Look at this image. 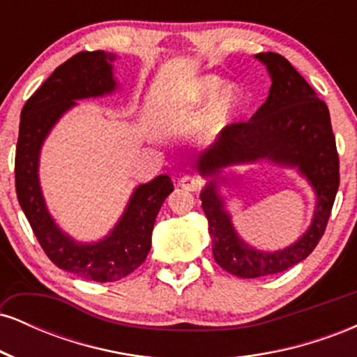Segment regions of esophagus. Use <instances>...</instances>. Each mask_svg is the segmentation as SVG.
Instances as JSON below:
<instances>
[{
    "instance_id": "34e87169",
    "label": "esophagus",
    "mask_w": 357,
    "mask_h": 357,
    "mask_svg": "<svg viewBox=\"0 0 357 357\" xmlns=\"http://www.w3.org/2000/svg\"><path fill=\"white\" fill-rule=\"evenodd\" d=\"M179 186L186 191H198L203 186V179L196 174H184L179 179Z\"/></svg>"
}]
</instances>
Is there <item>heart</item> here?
I'll return each mask as SVG.
<instances>
[{
	"label": "heart",
	"mask_w": 357,
	"mask_h": 357,
	"mask_svg": "<svg viewBox=\"0 0 357 357\" xmlns=\"http://www.w3.org/2000/svg\"><path fill=\"white\" fill-rule=\"evenodd\" d=\"M221 87H223V80L220 77H199V79L191 82L183 92H179L178 96L171 99V107L178 110H195L203 107L204 104H208V102L215 98V101L212 100L213 102L202 122V134L204 137H210L223 129L225 126L230 124L236 114H238L241 102H243V96H241L238 87L228 85L220 93Z\"/></svg>",
	"instance_id": "1"
}]
</instances>
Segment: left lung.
Here are the masks:
<instances>
[{
  "label": "left lung",
  "mask_w": 357,
  "mask_h": 357,
  "mask_svg": "<svg viewBox=\"0 0 357 357\" xmlns=\"http://www.w3.org/2000/svg\"><path fill=\"white\" fill-rule=\"evenodd\" d=\"M255 59L267 67L272 79L267 100L250 121L225 127L198 155L196 169L208 178L218 176L221 167L261 159L296 167L314 188L317 204L312 223L296 243L277 252H261L240 238L230 213L225 210L216 179L208 183L199 198L208 218L213 257L221 268L241 278L273 275L305 260L326 231L339 188V155L326 102L282 55L267 52Z\"/></svg>",
  "instance_id": "1"
}]
</instances>
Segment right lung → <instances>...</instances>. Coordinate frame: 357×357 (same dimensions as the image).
Instances as JSON below:
<instances>
[{"label": "right lung", "mask_w": 357, "mask_h": 357, "mask_svg": "<svg viewBox=\"0 0 357 357\" xmlns=\"http://www.w3.org/2000/svg\"><path fill=\"white\" fill-rule=\"evenodd\" d=\"M116 59L102 50L80 52L56 67L23 105L15 155L16 196L43 252L59 268L93 282L121 280L142 265L151 250L155 216L174 190L167 174L139 184L114 230L93 243H79L61 231L47 210L38 179L43 141L77 100L116 90Z\"/></svg>", "instance_id": "1"}]
</instances>
